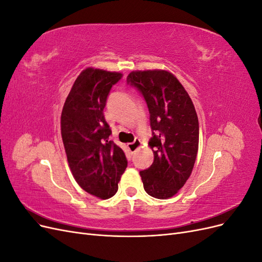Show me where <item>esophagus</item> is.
I'll return each instance as SVG.
<instances>
[{
	"label": "esophagus",
	"instance_id": "obj_1",
	"mask_svg": "<svg viewBox=\"0 0 262 262\" xmlns=\"http://www.w3.org/2000/svg\"><path fill=\"white\" fill-rule=\"evenodd\" d=\"M128 147H129L131 153L137 152V150L141 147V141H140V139H136V140L132 142V143H129Z\"/></svg>",
	"mask_w": 262,
	"mask_h": 262
}]
</instances>
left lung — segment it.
Returning <instances> with one entry per match:
<instances>
[{
    "label": "left lung",
    "instance_id": "1",
    "mask_svg": "<svg viewBox=\"0 0 262 262\" xmlns=\"http://www.w3.org/2000/svg\"><path fill=\"white\" fill-rule=\"evenodd\" d=\"M126 82L143 95L153 130L148 145L154 162L140 171L144 190L156 199H169L189 179L196 158L199 121L194 105L169 71H132Z\"/></svg>",
    "mask_w": 262,
    "mask_h": 262
}]
</instances>
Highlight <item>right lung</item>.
<instances>
[{
  "mask_svg": "<svg viewBox=\"0 0 262 262\" xmlns=\"http://www.w3.org/2000/svg\"><path fill=\"white\" fill-rule=\"evenodd\" d=\"M120 72L86 68L77 76L61 114V137L71 172L83 190L106 200L118 191L126 165L121 147L109 141L107 96Z\"/></svg>",
  "mask_w": 262,
  "mask_h": 262,
  "instance_id": "1",
  "label": "right lung"
}]
</instances>
